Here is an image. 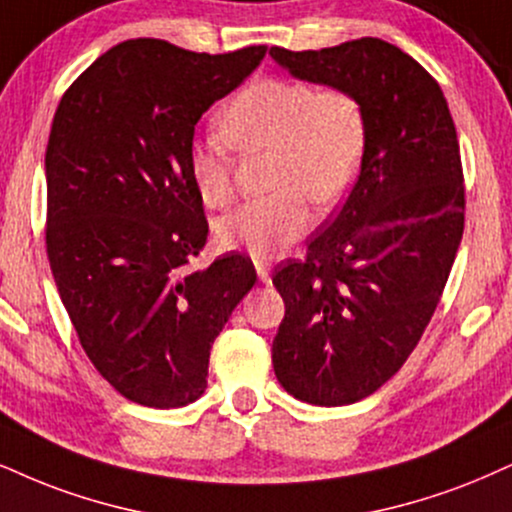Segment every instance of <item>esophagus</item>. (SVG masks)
<instances>
[{"label":"esophagus","instance_id":"esophagus-1","mask_svg":"<svg viewBox=\"0 0 512 512\" xmlns=\"http://www.w3.org/2000/svg\"><path fill=\"white\" fill-rule=\"evenodd\" d=\"M256 273H258V280H261V282H270V263L263 261V258H258Z\"/></svg>","mask_w":512,"mask_h":512}]
</instances>
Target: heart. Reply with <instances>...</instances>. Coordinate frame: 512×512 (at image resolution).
<instances>
[{
	"mask_svg": "<svg viewBox=\"0 0 512 512\" xmlns=\"http://www.w3.org/2000/svg\"><path fill=\"white\" fill-rule=\"evenodd\" d=\"M218 130L242 154L273 151L268 187L275 192L246 201L216 227L220 244L254 258H273L299 242L313 225L308 199L337 204L365 147V113L356 94L289 78L256 80L239 90L220 109ZM224 143L206 137L187 154L189 178L211 208L235 199V161Z\"/></svg>",
	"mask_w": 512,
	"mask_h": 512,
	"instance_id": "obj_1",
	"label": "heart"
}]
</instances>
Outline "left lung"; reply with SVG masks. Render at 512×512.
<instances>
[{
  "label": "left lung",
  "instance_id": "1",
  "mask_svg": "<svg viewBox=\"0 0 512 512\" xmlns=\"http://www.w3.org/2000/svg\"><path fill=\"white\" fill-rule=\"evenodd\" d=\"M270 56L353 92L365 113L356 185L306 256L273 275L285 299L277 380L301 401L346 406L401 370L444 294L465 227L456 125L439 82L377 37Z\"/></svg>",
  "mask_w": 512,
  "mask_h": 512
}]
</instances>
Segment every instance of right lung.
Masks as SVG:
<instances>
[{"label":"right lung","mask_w":512,"mask_h":512,"mask_svg":"<svg viewBox=\"0 0 512 512\" xmlns=\"http://www.w3.org/2000/svg\"><path fill=\"white\" fill-rule=\"evenodd\" d=\"M266 52L121 42L78 75L54 113L49 266L87 358L140 406L180 408L204 394L211 346L256 282L239 251L189 268L208 223L187 154L201 113Z\"/></svg>","instance_id":"right-lung-1"}]
</instances>
